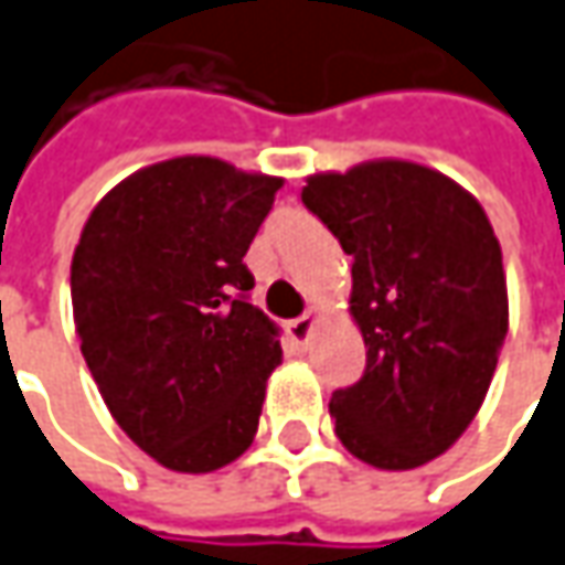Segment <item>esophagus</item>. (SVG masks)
<instances>
[{"mask_svg": "<svg viewBox=\"0 0 565 565\" xmlns=\"http://www.w3.org/2000/svg\"><path fill=\"white\" fill-rule=\"evenodd\" d=\"M313 323H317V313H313V310H308V313H301L298 320H291V323H289V335H291V339H295V344L308 348L310 332H313Z\"/></svg>", "mask_w": 565, "mask_h": 565, "instance_id": "esophagus-1", "label": "esophagus"}]
</instances>
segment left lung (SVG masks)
<instances>
[{"label":"left lung","mask_w":565,"mask_h":565,"mask_svg":"<svg viewBox=\"0 0 565 565\" xmlns=\"http://www.w3.org/2000/svg\"><path fill=\"white\" fill-rule=\"evenodd\" d=\"M351 264L366 370L332 392L335 435L376 469L429 463L479 414L507 339V279L482 204L414 161L313 173L301 189Z\"/></svg>","instance_id":"obj_1"}]
</instances>
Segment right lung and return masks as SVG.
Instances as JSON below:
<instances>
[{
    "mask_svg": "<svg viewBox=\"0 0 565 565\" xmlns=\"http://www.w3.org/2000/svg\"><path fill=\"white\" fill-rule=\"evenodd\" d=\"M279 185L185 154L115 185L79 233V351L117 426L161 467L211 472L255 441L282 348L242 257Z\"/></svg>",
    "mask_w": 565,
    "mask_h": 565,
    "instance_id": "obj_1",
    "label": "right lung"
}]
</instances>
